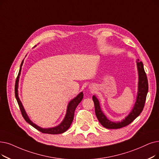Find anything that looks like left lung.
<instances>
[{"mask_svg": "<svg viewBox=\"0 0 159 159\" xmlns=\"http://www.w3.org/2000/svg\"><path fill=\"white\" fill-rule=\"evenodd\" d=\"M137 67L139 75V92H138L137 99L132 112L121 122L114 123L108 120L101 111L98 99L94 95L93 96L92 99L94 102L95 115L100 123L104 127L107 129H120L125 127L129 125L131 122H133L142 112L148 92V81L142 61H137Z\"/></svg>", "mask_w": 159, "mask_h": 159, "instance_id": "8db88e82", "label": "left lung"}]
</instances>
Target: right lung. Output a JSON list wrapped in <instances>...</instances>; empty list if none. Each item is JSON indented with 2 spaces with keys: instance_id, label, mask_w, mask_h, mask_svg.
<instances>
[{
  "instance_id": "1",
  "label": "right lung",
  "mask_w": 159,
  "mask_h": 159,
  "mask_svg": "<svg viewBox=\"0 0 159 159\" xmlns=\"http://www.w3.org/2000/svg\"><path fill=\"white\" fill-rule=\"evenodd\" d=\"M23 60L22 61L21 64H20V70L18 73V75L17 77L16 80V84H15V95H16V98L17 99V103L19 105L20 112H21V114L23 117V118L25 120V121L29 123L30 125H31L32 127H34L35 129H36L37 130H38L39 131H40L41 133H46V134H61L70 128V125H71V123L73 122V118H74V114H75V109L77 108V107L78 106V105L80 102V101H82V99H83V93L81 92L80 93H79L75 98H74L72 101H71L69 103L68 107H67V113L66 115V117L64 120H63V121L60 123V125H59L58 126L54 127V128H49V129H42L38 126H37L35 124L33 123L29 118L28 116L26 115L24 108L20 102L19 97H18V93H17V87H18V81H19V75L20 73V70H21V66L23 65Z\"/></svg>"
}]
</instances>
